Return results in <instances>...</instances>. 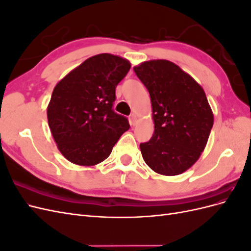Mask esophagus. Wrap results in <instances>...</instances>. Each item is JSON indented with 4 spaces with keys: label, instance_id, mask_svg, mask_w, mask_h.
Here are the masks:
<instances>
[{
    "label": "esophagus",
    "instance_id": "esophagus-1",
    "mask_svg": "<svg viewBox=\"0 0 251 251\" xmlns=\"http://www.w3.org/2000/svg\"><path fill=\"white\" fill-rule=\"evenodd\" d=\"M137 119H138V116H137V114H135V113H133L132 115H131V120H132V124L133 125H135L136 124V121H137Z\"/></svg>",
    "mask_w": 251,
    "mask_h": 251
}]
</instances>
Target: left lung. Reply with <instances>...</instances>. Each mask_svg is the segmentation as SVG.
I'll list each match as a JSON object with an SVG mask.
<instances>
[{"mask_svg": "<svg viewBox=\"0 0 251 251\" xmlns=\"http://www.w3.org/2000/svg\"><path fill=\"white\" fill-rule=\"evenodd\" d=\"M148 89L155 131L140 144L143 160L157 174L176 176L197 162L214 125L204 90L191 75L166 59L134 67Z\"/></svg>", "mask_w": 251, "mask_h": 251, "instance_id": "obj_1", "label": "left lung"}]
</instances>
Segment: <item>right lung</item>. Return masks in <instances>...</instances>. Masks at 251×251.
<instances>
[{
    "label": "right lung",
    "mask_w": 251,
    "mask_h": 251,
    "mask_svg": "<svg viewBox=\"0 0 251 251\" xmlns=\"http://www.w3.org/2000/svg\"><path fill=\"white\" fill-rule=\"evenodd\" d=\"M130 68L127 59L101 53L56 83L47 108L48 125L67 160L81 166L102 162L130 128L127 119L112 110L116 86Z\"/></svg>",
    "instance_id": "1"
}]
</instances>
